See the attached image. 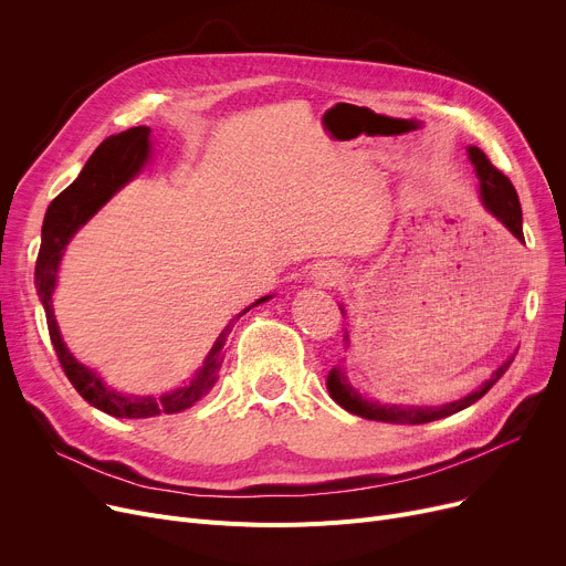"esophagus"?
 I'll return each instance as SVG.
<instances>
[{"instance_id": "esophagus-1", "label": "esophagus", "mask_w": 566, "mask_h": 566, "mask_svg": "<svg viewBox=\"0 0 566 566\" xmlns=\"http://www.w3.org/2000/svg\"><path fill=\"white\" fill-rule=\"evenodd\" d=\"M310 280L323 289L335 286L342 280V268H339V263H333V261H321L312 268Z\"/></svg>"}]
</instances>
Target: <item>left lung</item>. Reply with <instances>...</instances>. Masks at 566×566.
I'll return each instance as SVG.
<instances>
[{"label":"left lung","mask_w":566,"mask_h":566,"mask_svg":"<svg viewBox=\"0 0 566 566\" xmlns=\"http://www.w3.org/2000/svg\"><path fill=\"white\" fill-rule=\"evenodd\" d=\"M468 158L474 165V174L480 178V199L484 203L486 211L500 220L512 235H516V241L525 245L523 238V213H521V201L518 195L512 186V181L502 171H497L489 158L484 156L482 148L478 146H468ZM342 314L346 316L344 305H339ZM344 342L348 346V333L344 335ZM514 360V355H510L504 360L486 382H482L478 390L461 397L459 401H450L442 406H401V403H380L376 399H367L358 388H353L346 371L342 367L331 369L328 378H325V385H328V392L339 403L344 410L360 415L365 420H376V422H390V424H427L433 420H442L448 415H454L468 406H472L478 399H482L493 385L500 380V376L510 369Z\"/></svg>","instance_id":"1"}]
</instances>
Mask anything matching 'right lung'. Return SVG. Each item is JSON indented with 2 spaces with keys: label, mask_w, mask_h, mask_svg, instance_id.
<instances>
[{
  "label": "right lung",
  "mask_w": 566,
  "mask_h": 566,
  "mask_svg": "<svg viewBox=\"0 0 566 566\" xmlns=\"http://www.w3.org/2000/svg\"><path fill=\"white\" fill-rule=\"evenodd\" d=\"M148 158H151V128L146 126H137L118 135H112L96 148L94 156L86 160L75 181L48 208L43 231H41L36 273H34L36 293L45 310L52 346L69 380L73 382V388L80 392V397L86 403H92L94 408L112 415V418H128V420H146V418H156V415H174L203 399L208 392H211V388L218 380V374L224 360L222 348H224L227 335L233 328V321H238L245 312H250V307L273 298V295H263V298L252 303L248 310L233 316V321H229L227 328L216 339L213 348L208 350L195 376L188 382H184L181 388L165 395L118 392L109 388V385L94 369H88L75 358V355L69 350V346L64 344L62 333H59L54 307H52L59 263L64 259L71 238L88 220H92L118 190L133 181V178L146 167Z\"/></svg>",
  "instance_id": "obj_1"
}]
</instances>
